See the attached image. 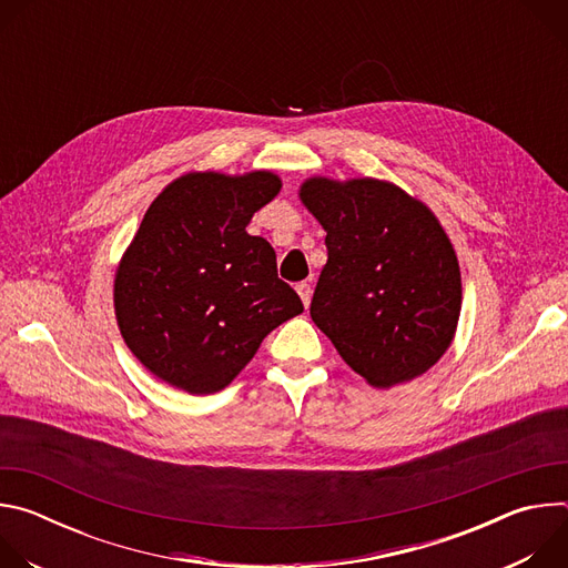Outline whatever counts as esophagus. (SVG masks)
I'll use <instances>...</instances> for the list:
<instances>
[{
	"label": "esophagus",
	"instance_id": "esophagus-1",
	"mask_svg": "<svg viewBox=\"0 0 568 568\" xmlns=\"http://www.w3.org/2000/svg\"><path fill=\"white\" fill-rule=\"evenodd\" d=\"M296 292H298L303 305L307 307L310 301H312V287H310V283H298V285H296Z\"/></svg>",
	"mask_w": 568,
	"mask_h": 568
}]
</instances>
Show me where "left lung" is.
I'll use <instances>...</instances> for the list:
<instances>
[{"label":"left lung","mask_w":568,"mask_h":568,"mask_svg":"<svg viewBox=\"0 0 568 568\" xmlns=\"http://www.w3.org/2000/svg\"><path fill=\"white\" fill-rule=\"evenodd\" d=\"M301 202L326 229L310 316L344 362L388 388L429 371L460 314V270L436 215L379 180L312 178Z\"/></svg>","instance_id":"obj_1"}]
</instances>
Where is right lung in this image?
Wrapping results in <instances>:
<instances>
[{"mask_svg":"<svg viewBox=\"0 0 568 568\" xmlns=\"http://www.w3.org/2000/svg\"><path fill=\"white\" fill-rule=\"evenodd\" d=\"M278 191L267 171L189 173L145 211L116 270L114 310L128 348L159 379L215 393L303 312L270 242L247 233Z\"/></svg>","mask_w":568,"mask_h":568,"instance_id":"add662e5","label":"right lung"}]
</instances>
